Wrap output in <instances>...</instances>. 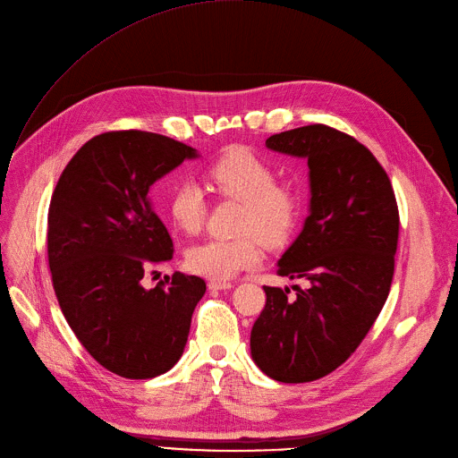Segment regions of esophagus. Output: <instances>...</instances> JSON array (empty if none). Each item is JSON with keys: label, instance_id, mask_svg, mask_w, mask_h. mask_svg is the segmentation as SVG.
<instances>
[{"label": "esophagus", "instance_id": "obj_1", "mask_svg": "<svg viewBox=\"0 0 458 458\" xmlns=\"http://www.w3.org/2000/svg\"><path fill=\"white\" fill-rule=\"evenodd\" d=\"M208 287H209L211 291H223V289H232L233 285H232V282H221V280H211V282L208 284Z\"/></svg>", "mask_w": 458, "mask_h": 458}]
</instances>
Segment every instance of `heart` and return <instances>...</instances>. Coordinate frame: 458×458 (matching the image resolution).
I'll use <instances>...</instances> for the list:
<instances>
[{"label":"heart","mask_w":458,"mask_h":458,"mask_svg":"<svg viewBox=\"0 0 458 458\" xmlns=\"http://www.w3.org/2000/svg\"><path fill=\"white\" fill-rule=\"evenodd\" d=\"M204 174L217 193L241 200L245 206L237 230L247 233L206 239L186 252V265L191 272L223 282L261 261L257 233L267 242H280L291 233L298 219L300 202L293 190L276 186L272 165L245 147L225 152L206 167ZM167 211L178 230L197 233L206 216L202 188L193 180L180 182L169 195Z\"/></svg>","instance_id":"heart-1"}]
</instances>
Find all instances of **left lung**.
Returning <instances> with one entry per match:
<instances>
[{
  "instance_id": "left-lung-1",
  "label": "left lung",
  "mask_w": 458,
  "mask_h": 458,
  "mask_svg": "<svg viewBox=\"0 0 458 458\" xmlns=\"http://www.w3.org/2000/svg\"><path fill=\"white\" fill-rule=\"evenodd\" d=\"M267 148L310 167V213L278 261L280 276L308 289L263 287L250 333L258 369L282 383L327 376L355 352L381 313L398 249L400 216L390 180L372 152L326 125L274 134Z\"/></svg>"
}]
</instances>
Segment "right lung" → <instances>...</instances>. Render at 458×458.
Instances as JSON below:
<instances>
[{
	"label": "right lung",
	"mask_w": 458,
	"mask_h": 458,
	"mask_svg": "<svg viewBox=\"0 0 458 458\" xmlns=\"http://www.w3.org/2000/svg\"><path fill=\"white\" fill-rule=\"evenodd\" d=\"M199 150L141 131L86 141L58 178L47 216V256L70 327L106 370L150 379L184 353L206 284L174 272L157 287L141 280L173 258V239L150 188Z\"/></svg>",
	"instance_id": "1"
}]
</instances>
